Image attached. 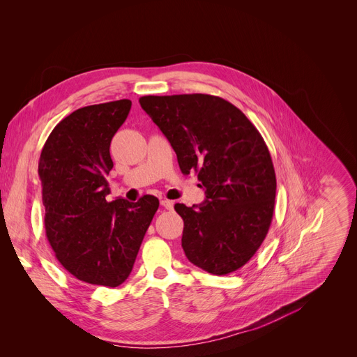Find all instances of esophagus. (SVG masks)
Returning <instances> with one entry per match:
<instances>
[{"label":"esophagus","instance_id":"34e87169","mask_svg":"<svg viewBox=\"0 0 357 357\" xmlns=\"http://www.w3.org/2000/svg\"><path fill=\"white\" fill-rule=\"evenodd\" d=\"M160 204L165 209H172L174 208V201H169V199H162Z\"/></svg>","mask_w":357,"mask_h":357}]
</instances>
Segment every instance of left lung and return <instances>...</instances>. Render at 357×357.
I'll return each mask as SVG.
<instances>
[{"instance_id": "left-lung-1", "label": "left lung", "mask_w": 357, "mask_h": 357, "mask_svg": "<svg viewBox=\"0 0 357 357\" xmlns=\"http://www.w3.org/2000/svg\"><path fill=\"white\" fill-rule=\"evenodd\" d=\"M139 103L174 148L183 175L205 189L199 209L175 204L191 263L225 275L245 266L266 240L275 172L263 136L232 103L211 94L144 96Z\"/></svg>"}]
</instances>
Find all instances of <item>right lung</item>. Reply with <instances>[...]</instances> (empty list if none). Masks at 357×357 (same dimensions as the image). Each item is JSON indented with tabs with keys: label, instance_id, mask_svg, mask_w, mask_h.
I'll return each instance as SVG.
<instances>
[{
	"label": "right lung",
	"instance_id": "right-lung-1",
	"mask_svg": "<svg viewBox=\"0 0 357 357\" xmlns=\"http://www.w3.org/2000/svg\"><path fill=\"white\" fill-rule=\"evenodd\" d=\"M128 99L75 110L47 137L38 160L44 227L59 263L80 281L117 287L129 277L158 211L153 195L109 202L110 142Z\"/></svg>",
	"mask_w": 357,
	"mask_h": 357
}]
</instances>
